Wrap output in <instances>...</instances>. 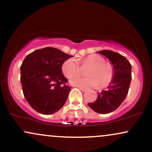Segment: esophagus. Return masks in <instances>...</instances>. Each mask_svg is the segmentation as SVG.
<instances>
[{"label":"esophagus","mask_w":152,"mask_h":152,"mask_svg":"<svg viewBox=\"0 0 152 152\" xmlns=\"http://www.w3.org/2000/svg\"><path fill=\"white\" fill-rule=\"evenodd\" d=\"M78 88H79L80 90L81 91H86V89L85 88H83V87H80V86H78Z\"/></svg>","instance_id":"34e87169"}]
</instances>
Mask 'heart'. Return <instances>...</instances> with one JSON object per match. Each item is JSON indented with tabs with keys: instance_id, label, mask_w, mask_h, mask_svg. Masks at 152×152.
I'll return each mask as SVG.
<instances>
[{
	"instance_id": "obj_1",
	"label": "heart",
	"mask_w": 152,
	"mask_h": 152,
	"mask_svg": "<svg viewBox=\"0 0 152 152\" xmlns=\"http://www.w3.org/2000/svg\"><path fill=\"white\" fill-rule=\"evenodd\" d=\"M90 66L86 71V77H77L71 79L72 85L80 87H106L114 77V68L105 59L98 55H90L81 61V67ZM62 72L66 77L71 78L81 74V68L73 58L66 60L62 64Z\"/></svg>"
}]
</instances>
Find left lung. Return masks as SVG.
Wrapping results in <instances>:
<instances>
[{
	"instance_id": "obj_1",
	"label": "left lung",
	"mask_w": 152,
	"mask_h": 152,
	"mask_svg": "<svg viewBox=\"0 0 152 152\" xmlns=\"http://www.w3.org/2000/svg\"><path fill=\"white\" fill-rule=\"evenodd\" d=\"M111 62L114 69L112 81L105 90L99 94L96 100L88 105L99 114H109L117 109L126 99L132 81V65L121 54L109 50L99 51Z\"/></svg>"
}]
</instances>
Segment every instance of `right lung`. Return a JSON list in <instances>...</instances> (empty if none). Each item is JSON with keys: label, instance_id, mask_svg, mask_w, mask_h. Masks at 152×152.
I'll list each match as a JSON object with an SVG mask.
<instances>
[{"label": "right lung", "instance_id": "obj_1", "mask_svg": "<svg viewBox=\"0 0 152 152\" xmlns=\"http://www.w3.org/2000/svg\"><path fill=\"white\" fill-rule=\"evenodd\" d=\"M73 57L52 47L29 53L20 66L24 97L35 111L49 115L63 107L71 87L62 73L63 63Z\"/></svg>", "mask_w": 152, "mask_h": 152}]
</instances>
